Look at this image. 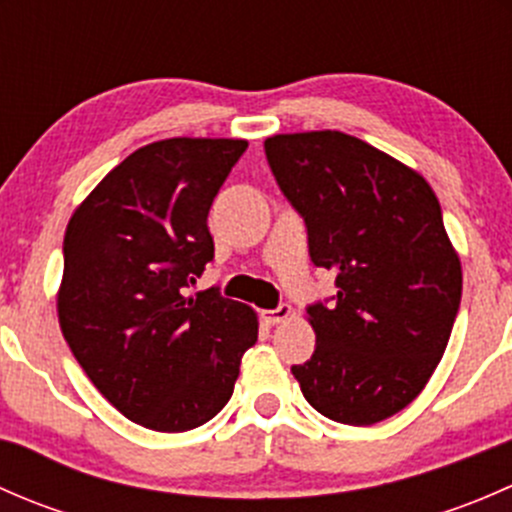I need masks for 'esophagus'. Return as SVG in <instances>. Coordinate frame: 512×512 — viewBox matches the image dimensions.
<instances>
[{
    "label": "esophagus",
    "instance_id": "esophagus-1",
    "mask_svg": "<svg viewBox=\"0 0 512 512\" xmlns=\"http://www.w3.org/2000/svg\"><path fill=\"white\" fill-rule=\"evenodd\" d=\"M292 314L294 312H292V307H289V304H280L277 309H265V312H262V319H265L267 324H282V322H287Z\"/></svg>",
    "mask_w": 512,
    "mask_h": 512
}]
</instances>
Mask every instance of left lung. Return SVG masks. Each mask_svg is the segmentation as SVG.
Here are the masks:
<instances>
[{
	"label": "left lung",
	"instance_id": "1",
	"mask_svg": "<svg viewBox=\"0 0 512 512\" xmlns=\"http://www.w3.org/2000/svg\"><path fill=\"white\" fill-rule=\"evenodd\" d=\"M282 193L304 218L309 257L337 275L312 304V359L292 366L322 416L371 426L411 404L441 361L461 304V257L421 173L342 131L265 141Z\"/></svg>",
	"mask_w": 512,
	"mask_h": 512
}]
</instances>
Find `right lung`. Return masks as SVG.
Returning a JSON list of instances; mask_svg holds the SVG:
<instances>
[{
	"instance_id": "obj_1",
	"label": "right lung",
	"mask_w": 512,
	"mask_h": 512,
	"mask_svg": "<svg viewBox=\"0 0 512 512\" xmlns=\"http://www.w3.org/2000/svg\"><path fill=\"white\" fill-rule=\"evenodd\" d=\"M242 138H165L118 163L64 235L59 327L94 386L138 426L180 433L230 401L257 314L188 287L213 260L208 213Z\"/></svg>"
}]
</instances>
